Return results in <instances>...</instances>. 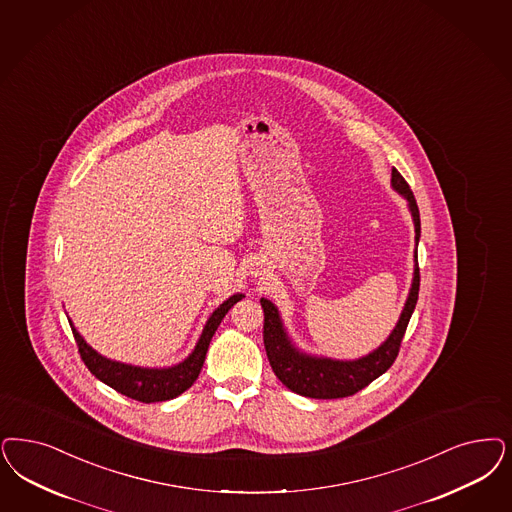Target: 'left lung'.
I'll list each match as a JSON object with an SVG mask.
<instances>
[{
  "label": "left lung",
  "mask_w": 512,
  "mask_h": 512,
  "mask_svg": "<svg viewBox=\"0 0 512 512\" xmlns=\"http://www.w3.org/2000/svg\"><path fill=\"white\" fill-rule=\"evenodd\" d=\"M391 183L393 189L405 194L410 206V212L414 217L416 227V244L420 240V212L416 198L410 191V185L405 177L397 172V168L391 170ZM416 268H414V282L410 295L406 300L405 310L397 327L388 340L371 355L357 359V361H333V359H316L306 357L297 352L287 336L283 333L282 321L278 316L276 306L270 300L261 299V306L265 310V325H263V340H265L266 357L270 361V367L278 380L285 388L312 399H342L350 397L353 393L367 388L378 376H382L389 367L395 363L401 342L405 336L408 321L412 318V312L418 302L420 293V266H418V251H416Z\"/></svg>",
  "instance_id": "left-lung-1"
}]
</instances>
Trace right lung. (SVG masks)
Returning a JSON list of instances; mask_svg holds the SVG:
<instances>
[{
  "label": "right lung",
  "instance_id": "obj_1",
  "mask_svg": "<svg viewBox=\"0 0 512 512\" xmlns=\"http://www.w3.org/2000/svg\"><path fill=\"white\" fill-rule=\"evenodd\" d=\"M244 295H234L229 300H225L215 312L212 318L208 319L204 333L200 336L194 352L177 367L172 369H140V367H130L123 365L117 361H109L106 357H102L100 353L94 352L89 344L81 338V335L73 329V338L77 342L79 355L83 359V363L100 382L107 384L109 388L119 391L121 395H126L134 401L140 403H160V401H170L177 395H181L185 389L191 388L194 380L198 378V374L202 371L204 359L208 346L212 342V336L215 335L221 319L225 318V314L230 308L242 300Z\"/></svg>",
  "mask_w": 512,
  "mask_h": 512
}]
</instances>
